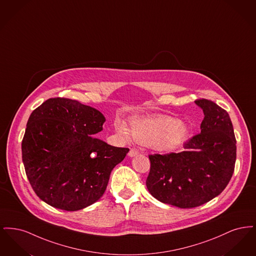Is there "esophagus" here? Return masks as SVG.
Instances as JSON below:
<instances>
[{"instance_id":"esophagus-1","label":"esophagus","mask_w":256,"mask_h":256,"mask_svg":"<svg viewBox=\"0 0 256 256\" xmlns=\"http://www.w3.org/2000/svg\"><path fill=\"white\" fill-rule=\"evenodd\" d=\"M137 154H139V150H136V148H130V152H128V156H130V158H134V156H137Z\"/></svg>"}]
</instances>
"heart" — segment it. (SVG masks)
<instances>
[{"label":"heart","instance_id":"b5f03b06","mask_svg":"<svg viewBox=\"0 0 256 256\" xmlns=\"http://www.w3.org/2000/svg\"><path fill=\"white\" fill-rule=\"evenodd\" d=\"M115 126L124 138L132 136L136 142L162 152H172L182 146L188 134L182 122L167 115L135 118L130 122V128L124 121H117Z\"/></svg>","mask_w":256,"mask_h":256}]
</instances>
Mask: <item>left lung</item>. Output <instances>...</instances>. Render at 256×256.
Segmentation results:
<instances>
[{
  "instance_id": "left-lung-1",
  "label": "left lung",
  "mask_w": 256,
  "mask_h": 256,
  "mask_svg": "<svg viewBox=\"0 0 256 256\" xmlns=\"http://www.w3.org/2000/svg\"><path fill=\"white\" fill-rule=\"evenodd\" d=\"M204 118L200 132L184 143L185 150L150 154L148 192L161 202L193 208L220 195L230 182L236 161V139L226 110L198 98Z\"/></svg>"
}]
</instances>
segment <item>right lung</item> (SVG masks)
<instances>
[{"instance_id": "right-lung-1", "label": "right lung", "mask_w": 256, "mask_h": 256, "mask_svg": "<svg viewBox=\"0 0 256 256\" xmlns=\"http://www.w3.org/2000/svg\"><path fill=\"white\" fill-rule=\"evenodd\" d=\"M104 121L98 110L67 98H50L32 112L22 158L28 180L43 202L76 211L104 195L111 170L130 150L93 136Z\"/></svg>"}]
</instances>
